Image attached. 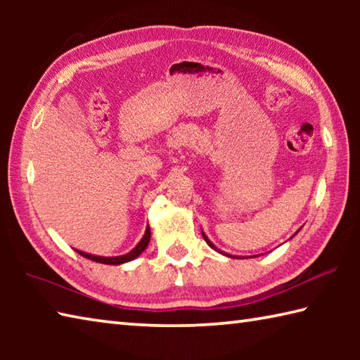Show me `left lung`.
Listing matches in <instances>:
<instances>
[{
    "label": "left lung",
    "mask_w": 360,
    "mask_h": 360,
    "mask_svg": "<svg viewBox=\"0 0 360 360\" xmlns=\"http://www.w3.org/2000/svg\"><path fill=\"white\" fill-rule=\"evenodd\" d=\"M202 235H203V238H205V241H206V243H208V246H210L211 249H214V251H217L219 254H222V255H227V257H233V255H230V254H225L224 251H221V249H217V248H216L214 245H212V243H211V240L208 238V236H206V235L203 233V231H202ZM254 257H257V255H254ZM233 259H235V257H233ZM238 259H241V257H238Z\"/></svg>",
    "instance_id": "1"
}]
</instances>
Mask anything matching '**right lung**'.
I'll return each mask as SVG.
<instances>
[{
	"label": "right lung",
	"instance_id": "add662e5",
	"mask_svg": "<svg viewBox=\"0 0 360 360\" xmlns=\"http://www.w3.org/2000/svg\"><path fill=\"white\" fill-rule=\"evenodd\" d=\"M149 241H150V229H149V225H148V227H146V231H144L141 241H139L138 245H136L135 248H133L130 252H127V254H124V255H115V257H103V255H94V254H89V252H82V251H77V249H76V251H77L79 254H81L82 257L90 259V260H94V262H98V264L122 265V264H127V262L135 260L139 254H143L144 249L148 248Z\"/></svg>",
	"mask_w": 360,
	"mask_h": 360
}]
</instances>
